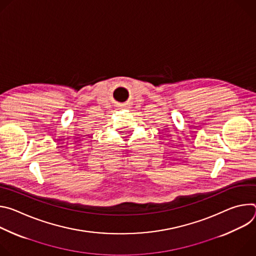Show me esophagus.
Returning a JSON list of instances; mask_svg holds the SVG:
<instances>
[{
    "label": "esophagus",
    "mask_w": 256,
    "mask_h": 256,
    "mask_svg": "<svg viewBox=\"0 0 256 256\" xmlns=\"http://www.w3.org/2000/svg\"><path fill=\"white\" fill-rule=\"evenodd\" d=\"M130 106H132V105H130V102H124V104H122V105H120V107H122V108H126V109L132 108Z\"/></svg>",
    "instance_id": "34e87169"
}]
</instances>
